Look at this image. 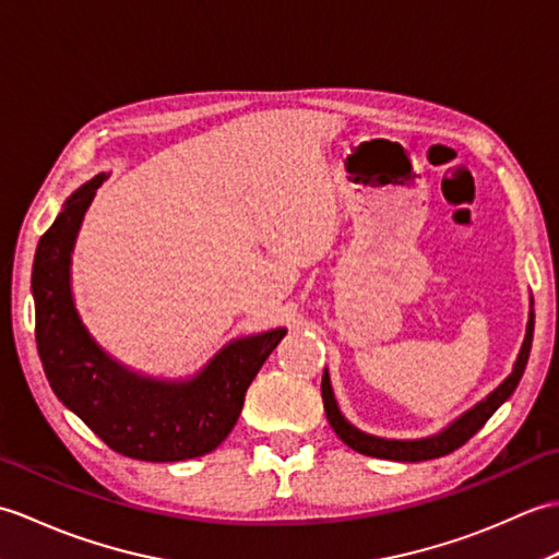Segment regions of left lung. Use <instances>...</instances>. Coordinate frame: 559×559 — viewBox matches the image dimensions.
I'll use <instances>...</instances> for the list:
<instances>
[{
    "label": "left lung",
    "instance_id": "left-lung-1",
    "mask_svg": "<svg viewBox=\"0 0 559 559\" xmlns=\"http://www.w3.org/2000/svg\"><path fill=\"white\" fill-rule=\"evenodd\" d=\"M531 342H533V299H531V311H528V322H526V334L522 342V349H519L516 361L512 366V373L507 376L498 388H495L486 400H480L476 406H471L468 412H464L459 418H454L448 428H442L436 436L428 438H418V440H390V438H378L370 436V432L358 430L352 426L349 420L344 418L340 412L337 400H334L332 384H330V373L325 368L322 373V404H325V414L332 430L337 432L340 440L349 444L354 452H361L366 456H376V459H392V462H426V459H436L454 452L456 448L474 438L476 432L486 426V420L498 412V408L510 400L512 392L516 390L519 380L524 376V368L528 364V354H531Z\"/></svg>",
    "mask_w": 559,
    "mask_h": 559
}]
</instances>
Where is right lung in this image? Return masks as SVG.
Segmentation results:
<instances>
[{
    "label": "right lung",
    "mask_w": 559,
    "mask_h": 559,
    "mask_svg": "<svg viewBox=\"0 0 559 559\" xmlns=\"http://www.w3.org/2000/svg\"><path fill=\"white\" fill-rule=\"evenodd\" d=\"M107 175L73 191L35 251V342L49 388L111 450L141 462H181L219 448L239 420L248 384L287 328L227 342L191 378L123 366L95 342L73 304L71 253Z\"/></svg>",
    "instance_id": "right-lung-1"
}]
</instances>
